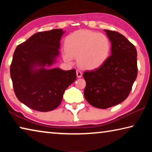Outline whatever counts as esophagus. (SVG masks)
I'll return each instance as SVG.
<instances>
[{
	"label": "esophagus",
	"instance_id": "esophagus-1",
	"mask_svg": "<svg viewBox=\"0 0 152 152\" xmlns=\"http://www.w3.org/2000/svg\"><path fill=\"white\" fill-rule=\"evenodd\" d=\"M76 76H77V77H78V78H81L82 76V72L80 70H76Z\"/></svg>",
	"mask_w": 152,
	"mask_h": 152
}]
</instances>
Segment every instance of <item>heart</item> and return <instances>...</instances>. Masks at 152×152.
I'll return each mask as SVG.
<instances>
[{
	"mask_svg": "<svg viewBox=\"0 0 152 152\" xmlns=\"http://www.w3.org/2000/svg\"><path fill=\"white\" fill-rule=\"evenodd\" d=\"M63 58L72 62L77 58L79 66L87 70L101 66L109 58L111 43L106 35L89 30H79L66 37Z\"/></svg>",
	"mask_w": 152,
	"mask_h": 152,
	"instance_id": "heart-1",
	"label": "heart"
}]
</instances>
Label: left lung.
Returning <instances> with one entry per match:
<instances>
[{
  "label": "left lung",
  "mask_w": 152,
  "mask_h": 152,
  "mask_svg": "<svg viewBox=\"0 0 152 152\" xmlns=\"http://www.w3.org/2000/svg\"><path fill=\"white\" fill-rule=\"evenodd\" d=\"M111 42V55L99 68L86 71L84 97L92 106L107 109L127 99L137 76V50L125 36L104 30Z\"/></svg>",
  "instance_id": "left-lung-1"
}]
</instances>
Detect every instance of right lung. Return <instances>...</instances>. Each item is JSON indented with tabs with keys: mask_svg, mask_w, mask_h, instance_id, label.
<instances>
[{
	"mask_svg": "<svg viewBox=\"0 0 152 152\" xmlns=\"http://www.w3.org/2000/svg\"><path fill=\"white\" fill-rule=\"evenodd\" d=\"M64 33L61 29L37 33L15 49L10 68L15 94L33 110L47 112L56 109L64 91L76 79L75 69L45 68L56 62Z\"/></svg>",
	"mask_w": 152,
	"mask_h": 152,
	"instance_id": "obj_1",
	"label": "right lung"
}]
</instances>
